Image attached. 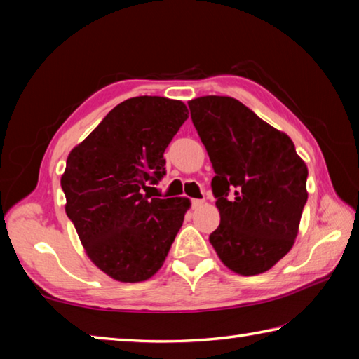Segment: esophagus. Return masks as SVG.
Returning <instances> with one entry per match:
<instances>
[{
	"label": "esophagus",
	"instance_id": "esophagus-1",
	"mask_svg": "<svg viewBox=\"0 0 359 359\" xmlns=\"http://www.w3.org/2000/svg\"><path fill=\"white\" fill-rule=\"evenodd\" d=\"M201 205H204V199H191V208L193 209L201 208Z\"/></svg>",
	"mask_w": 359,
	"mask_h": 359
}]
</instances>
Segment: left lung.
Here are the masks:
<instances>
[{
    "label": "left lung",
    "mask_w": 359,
    "mask_h": 359,
    "mask_svg": "<svg viewBox=\"0 0 359 359\" xmlns=\"http://www.w3.org/2000/svg\"><path fill=\"white\" fill-rule=\"evenodd\" d=\"M215 177L220 224L209 236L236 274L269 271L294 244L307 203V166L283 131L229 96L188 101Z\"/></svg>",
    "instance_id": "left-lung-1"
}]
</instances>
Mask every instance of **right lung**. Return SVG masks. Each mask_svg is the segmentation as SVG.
<instances>
[{"label":"right lung","mask_w":359,"mask_h":359,"mask_svg":"<svg viewBox=\"0 0 359 359\" xmlns=\"http://www.w3.org/2000/svg\"><path fill=\"white\" fill-rule=\"evenodd\" d=\"M187 118L182 101L136 96L69 151L62 175L66 215L88 258L114 280L155 276L184 223L190 199L144 191L166 174L163 154Z\"/></svg>","instance_id":"add662e5"}]
</instances>
